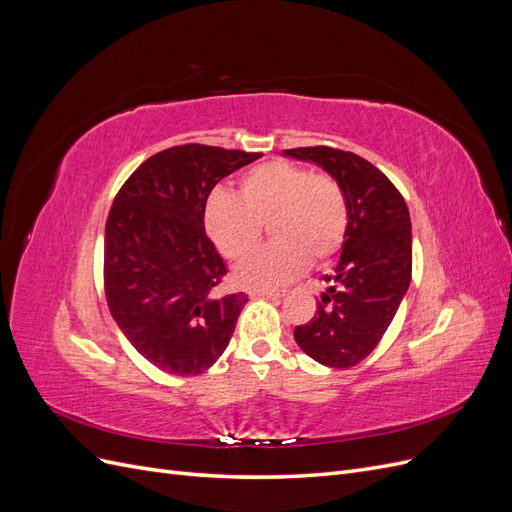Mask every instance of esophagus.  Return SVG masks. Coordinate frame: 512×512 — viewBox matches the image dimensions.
Instances as JSON below:
<instances>
[{
	"label": "esophagus",
	"mask_w": 512,
	"mask_h": 512,
	"mask_svg": "<svg viewBox=\"0 0 512 512\" xmlns=\"http://www.w3.org/2000/svg\"><path fill=\"white\" fill-rule=\"evenodd\" d=\"M250 297L252 299H282L284 292H277V290H250Z\"/></svg>",
	"instance_id": "34e87169"
}]
</instances>
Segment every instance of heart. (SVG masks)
Instances as JSON below:
<instances>
[{"mask_svg":"<svg viewBox=\"0 0 512 512\" xmlns=\"http://www.w3.org/2000/svg\"><path fill=\"white\" fill-rule=\"evenodd\" d=\"M203 222L226 258L250 252L262 224H271L273 243L235 267L241 286L271 290L301 275L309 260L322 265L339 252L348 230V200L335 177L275 160L245 173L239 196L213 190L205 200Z\"/></svg>","mask_w":512,"mask_h":512,"instance_id":"b5f03b06","label":"heart"}]
</instances>
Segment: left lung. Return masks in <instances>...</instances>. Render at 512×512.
<instances>
[{
  "label": "left lung",
  "instance_id": "8db88e82",
  "mask_svg": "<svg viewBox=\"0 0 512 512\" xmlns=\"http://www.w3.org/2000/svg\"><path fill=\"white\" fill-rule=\"evenodd\" d=\"M335 177L348 200V230L333 273L324 275L316 314L294 329L299 348L335 369L361 363L393 322L412 277V224L406 200L361 156L331 147L286 149Z\"/></svg>",
  "mask_w": 512,
  "mask_h": 512
}]
</instances>
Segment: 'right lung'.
Returning <instances> with one entry per match:
<instances>
[{
    "label": "right lung",
    "mask_w": 512,
    "mask_h": 512,
    "mask_svg": "<svg viewBox=\"0 0 512 512\" xmlns=\"http://www.w3.org/2000/svg\"><path fill=\"white\" fill-rule=\"evenodd\" d=\"M262 153L164 149L115 196L104 230L108 309L128 342L166 374L196 376L226 350L247 294H220L226 265L203 211L215 183Z\"/></svg>",
    "instance_id": "right-lung-1"
}]
</instances>
